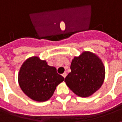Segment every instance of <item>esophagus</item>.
<instances>
[{"label": "esophagus", "instance_id": "obj_1", "mask_svg": "<svg viewBox=\"0 0 122 122\" xmlns=\"http://www.w3.org/2000/svg\"><path fill=\"white\" fill-rule=\"evenodd\" d=\"M66 75H67V74H66V72H64L63 74H62V76H63L64 78H65V77L66 76Z\"/></svg>", "mask_w": 122, "mask_h": 122}]
</instances>
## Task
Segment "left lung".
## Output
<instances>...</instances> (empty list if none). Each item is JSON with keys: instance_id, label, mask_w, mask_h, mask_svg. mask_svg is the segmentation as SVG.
<instances>
[{"instance_id": "obj_1", "label": "left lung", "mask_w": 122, "mask_h": 122, "mask_svg": "<svg viewBox=\"0 0 122 122\" xmlns=\"http://www.w3.org/2000/svg\"><path fill=\"white\" fill-rule=\"evenodd\" d=\"M71 72L65 79L66 84L78 96L90 97L101 87L105 69L101 59L95 53L84 51L74 57L71 65Z\"/></svg>"}]
</instances>
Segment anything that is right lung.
<instances>
[{"label": "right lung", "instance_id": "1", "mask_svg": "<svg viewBox=\"0 0 122 122\" xmlns=\"http://www.w3.org/2000/svg\"><path fill=\"white\" fill-rule=\"evenodd\" d=\"M65 78L49 66L45 60L34 56L23 63L18 74V82L23 92L31 99L44 102L50 99L56 87Z\"/></svg>", "mask_w": 122, "mask_h": 122}]
</instances>
